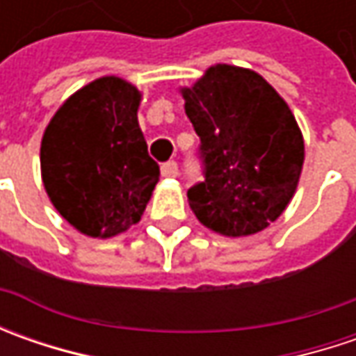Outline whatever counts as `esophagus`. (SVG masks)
<instances>
[{
	"label": "esophagus",
	"mask_w": 356,
	"mask_h": 356,
	"mask_svg": "<svg viewBox=\"0 0 356 356\" xmlns=\"http://www.w3.org/2000/svg\"><path fill=\"white\" fill-rule=\"evenodd\" d=\"M162 176H166V178H176V176H178V164H176L174 160L162 164Z\"/></svg>",
	"instance_id": "obj_1"
}]
</instances>
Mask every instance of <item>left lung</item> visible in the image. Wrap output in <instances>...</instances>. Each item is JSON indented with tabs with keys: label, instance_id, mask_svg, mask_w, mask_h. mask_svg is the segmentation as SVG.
<instances>
[{
	"label": "left lung",
	"instance_id": "1",
	"mask_svg": "<svg viewBox=\"0 0 356 356\" xmlns=\"http://www.w3.org/2000/svg\"><path fill=\"white\" fill-rule=\"evenodd\" d=\"M180 92L204 160V182L188 190L192 212L227 238L266 229L303 170L305 144L291 108L264 76L226 63Z\"/></svg>",
	"mask_w": 356,
	"mask_h": 356
}]
</instances>
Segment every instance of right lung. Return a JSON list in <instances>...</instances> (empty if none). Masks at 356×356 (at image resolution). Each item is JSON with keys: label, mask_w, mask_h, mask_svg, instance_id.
<instances>
[{"label": "right lung", "mask_w": 356, "mask_h": 356, "mask_svg": "<svg viewBox=\"0 0 356 356\" xmlns=\"http://www.w3.org/2000/svg\"><path fill=\"white\" fill-rule=\"evenodd\" d=\"M140 90L120 76L73 92L41 138V178L51 204L89 238L138 224L160 178L138 127Z\"/></svg>", "instance_id": "1"}]
</instances>
